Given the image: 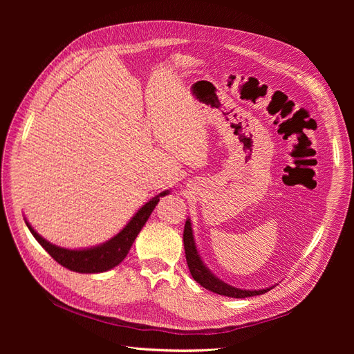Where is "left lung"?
<instances>
[{
  "mask_svg": "<svg viewBox=\"0 0 354 354\" xmlns=\"http://www.w3.org/2000/svg\"><path fill=\"white\" fill-rule=\"evenodd\" d=\"M183 245H185V254H187V263L194 280L199 283L203 288L216 292L219 295L232 297V299H245V297L259 295L272 288L270 287L263 290H241L219 280V278L215 274H212L209 268L202 261V258L196 250L194 232H192V224L189 218L187 219V224H185V228H183Z\"/></svg>",
  "mask_w": 354,
  "mask_h": 354,
  "instance_id": "left-lung-1",
  "label": "left lung"
}]
</instances>
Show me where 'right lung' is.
I'll use <instances>...</instances> for the list:
<instances>
[{
	"instance_id": "right-lung-1",
	"label": "right lung",
	"mask_w": 354,
	"mask_h": 354,
	"mask_svg": "<svg viewBox=\"0 0 354 354\" xmlns=\"http://www.w3.org/2000/svg\"><path fill=\"white\" fill-rule=\"evenodd\" d=\"M169 194V191H163L159 195L153 196L151 201H147L145 205L133 215L126 227L116 234L113 238H110L106 243L90 247V248H82V250H68L59 245H54L46 238H43L40 234H37L35 230L28 224L26 219V224L30 230V232L34 235V238L39 241V244L63 267L82 272V274H97L104 272L111 268L119 266L123 259L126 258L130 247L135 243V239L146 221L151 216L152 211L158 205L159 198Z\"/></svg>"
}]
</instances>
